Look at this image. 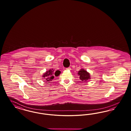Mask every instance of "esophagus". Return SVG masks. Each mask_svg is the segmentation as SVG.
<instances>
[{
	"mask_svg": "<svg viewBox=\"0 0 131 131\" xmlns=\"http://www.w3.org/2000/svg\"><path fill=\"white\" fill-rule=\"evenodd\" d=\"M66 70H71V68H70V67H68V68H66Z\"/></svg>",
	"mask_w": 131,
	"mask_h": 131,
	"instance_id": "1",
	"label": "esophagus"
}]
</instances>
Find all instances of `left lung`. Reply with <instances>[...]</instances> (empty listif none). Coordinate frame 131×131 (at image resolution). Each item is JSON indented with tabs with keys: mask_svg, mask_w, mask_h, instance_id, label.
<instances>
[{
	"mask_svg": "<svg viewBox=\"0 0 131 131\" xmlns=\"http://www.w3.org/2000/svg\"><path fill=\"white\" fill-rule=\"evenodd\" d=\"M78 74L79 75V78L82 82L86 81L90 78V74L84 69H81L78 72Z\"/></svg>",
	"mask_w": 131,
	"mask_h": 131,
	"instance_id": "1",
	"label": "left lung"
}]
</instances>
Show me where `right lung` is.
Returning a JSON list of instances; mask_svg holds the SVG:
<instances>
[{
	"label": "right lung",
	"instance_id": "1",
	"mask_svg": "<svg viewBox=\"0 0 131 131\" xmlns=\"http://www.w3.org/2000/svg\"><path fill=\"white\" fill-rule=\"evenodd\" d=\"M54 71V70H53V69H50L49 71H46L45 73L43 74L42 77L45 79L46 83H50V81H52L54 78V76L58 77L61 72L59 70L56 71L55 72ZM47 81L48 82H47Z\"/></svg>",
	"mask_w": 131,
	"mask_h": 131
}]
</instances>
